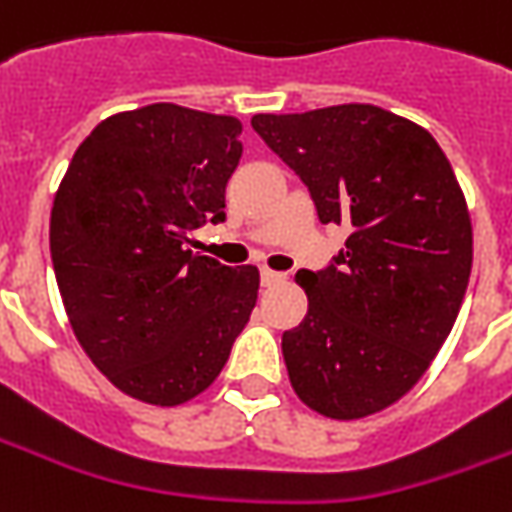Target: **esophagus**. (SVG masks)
Wrapping results in <instances>:
<instances>
[{"instance_id":"esophagus-1","label":"esophagus","mask_w":512,"mask_h":512,"mask_svg":"<svg viewBox=\"0 0 512 512\" xmlns=\"http://www.w3.org/2000/svg\"><path fill=\"white\" fill-rule=\"evenodd\" d=\"M285 274H280V271H271V269H263L260 271V283L263 285H277L283 283Z\"/></svg>"}]
</instances>
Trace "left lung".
<instances>
[{
  "mask_svg": "<svg viewBox=\"0 0 512 512\" xmlns=\"http://www.w3.org/2000/svg\"><path fill=\"white\" fill-rule=\"evenodd\" d=\"M252 128L350 235L328 269L297 274L308 314L283 333L291 387L333 420L401 401L457 322L474 232L426 128L370 103L255 114Z\"/></svg>",
  "mask_w": 512,
  "mask_h": 512,
  "instance_id": "8db88e82",
  "label": "left lung"
}]
</instances>
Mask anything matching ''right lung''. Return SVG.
I'll return each instance as SVG.
<instances>
[{
	"label": "right lung",
	"mask_w": 512,
	"mask_h": 512,
	"mask_svg": "<svg viewBox=\"0 0 512 512\" xmlns=\"http://www.w3.org/2000/svg\"><path fill=\"white\" fill-rule=\"evenodd\" d=\"M241 120L154 103L83 139L55 193L50 252L69 325L114 387L151 406L201 395L257 302L255 266L193 255L227 218Z\"/></svg>",
	"instance_id": "obj_1"
}]
</instances>
